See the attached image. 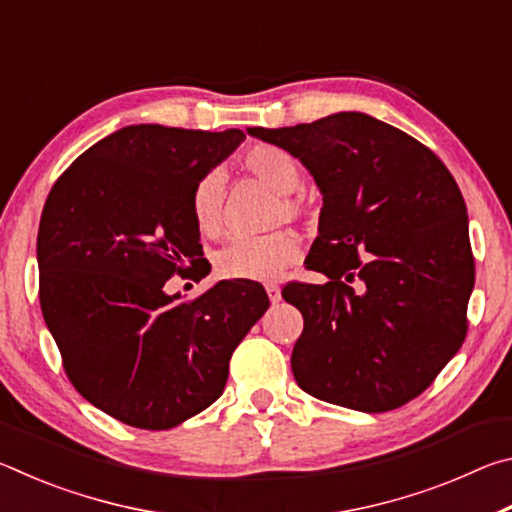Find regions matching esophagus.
I'll return each mask as SVG.
<instances>
[{
  "instance_id": "obj_1",
  "label": "esophagus",
  "mask_w": 512,
  "mask_h": 512,
  "mask_svg": "<svg viewBox=\"0 0 512 512\" xmlns=\"http://www.w3.org/2000/svg\"><path fill=\"white\" fill-rule=\"evenodd\" d=\"M266 293H268V300H271L273 305H277V302L282 300V291H280V287H277V284H266Z\"/></svg>"
}]
</instances>
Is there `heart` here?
Segmentation results:
<instances>
[{"instance_id": "b5f03b06", "label": "heart", "mask_w": 512, "mask_h": 512, "mask_svg": "<svg viewBox=\"0 0 512 512\" xmlns=\"http://www.w3.org/2000/svg\"><path fill=\"white\" fill-rule=\"evenodd\" d=\"M244 167L264 180L268 187L282 194V205L277 210V219L298 221L305 219L309 207L305 198L296 194L302 173L298 162L287 151L275 146H255L246 153ZM223 203H225V180L221 171H207L196 180L189 194V212L196 228L207 237L219 235L223 228ZM300 257V244L293 232L275 230L262 237H235L228 241L214 257L216 271L225 280L244 282H271L280 277Z\"/></svg>"}]
</instances>
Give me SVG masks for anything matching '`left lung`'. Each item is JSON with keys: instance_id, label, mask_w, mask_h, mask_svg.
I'll list each match as a JSON object with an SVG mask.
<instances>
[{"instance_id": "8db88e82", "label": "left lung", "mask_w": 512, "mask_h": 512, "mask_svg": "<svg viewBox=\"0 0 512 512\" xmlns=\"http://www.w3.org/2000/svg\"><path fill=\"white\" fill-rule=\"evenodd\" d=\"M248 133L298 158L323 194L305 264L327 280L282 289L305 318L293 377L323 402L400 409L467 334L474 255L454 176L415 137L363 112Z\"/></svg>"}]
</instances>
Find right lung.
I'll return each instance as SVG.
<instances>
[{
    "label": "right lung",
    "mask_w": 512,
    "mask_h": 512,
    "mask_svg": "<svg viewBox=\"0 0 512 512\" xmlns=\"http://www.w3.org/2000/svg\"><path fill=\"white\" fill-rule=\"evenodd\" d=\"M160 124L126 126L81 153L47 196L38 230L40 309L76 391L137 429H171L216 402L230 357L264 311L257 282L201 280L189 194L244 140Z\"/></svg>",
    "instance_id": "obj_1"
}]
</instances>
